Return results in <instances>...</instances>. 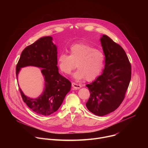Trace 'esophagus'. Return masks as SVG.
Returning <instances> with one entry per match:
<instances>
[{
    "instance_id": "1",
    "label": "esophagus",
    "mask_w": 148,
    "mask_h": 148,
    "mask_svg": "<svg viewBox=\"0 0 148 148\" xmlns=\"http://www.w3.org/2000/svg\"><path fill=\"white\" fill-rule=\"evenodd\" d=\"M72 87H73L74 90H78L80 88H81V85H79V84H75L74 82L72 83Z\"/></svg>"
}]
</instances>
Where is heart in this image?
I'll use <instances>...</instances> for the list:
<instances>
[{"instance_id":"b5f03b06","label":"heart","mask_w":148,"mask_h":148,"mask_svg":"<svg viewBox=\"0 0 148 148\" xmlns=\"http://www.w3.org/2000/svg\"><path fill=\"white\" fill-rule=\"evenodd\" d=\"M60 70L65 74H69L75 68L73 74L75 79L92 81L101 73L105 62L103 53L94 47L84 43L72 45L70 55L61 53L57 59Z\"/></svg>"}]
</instances>
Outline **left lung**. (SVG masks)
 <instances>
[{"instance_id": "8db88e82", "label": "left lung", "mask_w": 148, "mask_h": 148, "mask_svg": "<svg viewBox=\"0 0 148 148\" xmlns=\"http://www.w3.org/2000/svg\"><path fill=\"white\" fill-rule=\"evenodd\" d=\"M105 57L102 74L87 84L90 94L87 109L98 116L117 109L123 101L131 78V66L122 47L107 35L100 38Z\"/></svg>"}]
</instances>
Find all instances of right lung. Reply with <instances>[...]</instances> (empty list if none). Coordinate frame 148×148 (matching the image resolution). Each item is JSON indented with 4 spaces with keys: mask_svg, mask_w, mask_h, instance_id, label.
<instances>
[{
    "mask_svg": "<svg viewBox=\"0 0 148 148\" xmlns=\"http://www.w3.org/2000/svg\"><path fill=\"white\" fill-rule=\"evenodd\" d=\"M51 36L37 40L26 47L21 54L16 69L17 79L23 67L34 66L41 68L45 79V88L37 98H31L19 88L23 101L36 113L50 115L57 111L67 94L70 91L71 83L58 73L57 67V47L53 43Z\"/></svg>",
    "mask_w": 148,
    "mask_h": 148,
    "instance_id": "add662e5",
    "label": "right lung"
}]
</instances>
